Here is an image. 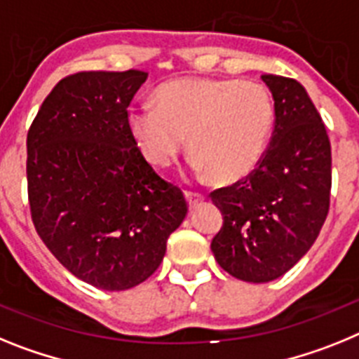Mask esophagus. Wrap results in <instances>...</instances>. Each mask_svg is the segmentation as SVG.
Here are the masks:
<instances>
[{
    "mask_svg": "<svg viewBox=\"0 0 359 359\" xmlns=\"http://www.w3.org/2000/svg\"><path fill=\"white\" fill-rule=\"evenodd\" d=\"M186 201H188L189 208H195V205H198L202 201H204V195H201V193L186 191Z\"/></svg>",
    "mask_w": 359,
    "mask_h": 359,
    "instance_id": "obj_1",
    "label": "esophagus"
}]
</instances>
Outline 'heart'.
Returning <instances> with one entry per match:
<instances>
[{"instance_id":"obj_1","label":"heart","mask_w":359,"mask_h":359,"mask_svg":"<svg viewBox=\"0 0 359 359\" xmlns=\"http://www.w3.org/2000/svg\"><path fill=\"white\" fill-rule=\"evenodd\" d=\"M276 121L274 101L258 81L175 79L157 90V104L128 108V128L155 168L173 164L188 144L193 170L222 184L260 166Z\"/></svg>"}]
</instances>
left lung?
<instances>
[{
    "label": "left lung",
    "instance_id": "left-lung-1",
    "mask_svg": "<svg viewBox=\"0 0 359 359\" xmlns=\"http://www.w3.org/2000/svg\"><path fill=\"white\" fill-rule=\"evenodd\" d=\"M276 121L260 166L233 186L215 189L224 215L211 242L215 260L244 282L264 283L287 273L320 235L330 198V142L304 86L264 74Z\"/></svg>",
    "mask_w": 359,
    "mask_h": 359
}]
</instances>
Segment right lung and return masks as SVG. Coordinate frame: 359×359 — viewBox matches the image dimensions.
Segmentation results:
<instances>
[{"instance_id": "right-lung-1", "label": "right lung", "mask_w": 359, "mask_h": 359, "mask_svg": "<svg viewBox=\"0 0 359 359\" xmlns=\"http://www.w3.org/2000/svg\"><path fill=\"white\" fill-rule=\"evenodd\" d=\"M141 70L79 72L43 101L27 135L32 222L74 276L104 291L149 278L188 213L128 128Z\"/></svg>"}]
</instances>
